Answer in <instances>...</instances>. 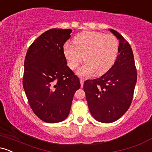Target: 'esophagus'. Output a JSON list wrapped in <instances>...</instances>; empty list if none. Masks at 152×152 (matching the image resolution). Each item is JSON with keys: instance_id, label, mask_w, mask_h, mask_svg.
Instances as JSON below:
<instances>
[{"instance_id": "obj_1", "label": "esophagus", "mask_w": 152, "mask_h": 152, "mask_svg": "<svg viewBox=\"0 0 152 152\" xmlns=\"http://www.w3.org/2000/svg\"><path fill=\"white\" fill-rule=\"evenodd\" d=\"M83 82H84V80H83V78H81V79H80V83H81V86L82 88H83Z\"/></svg>"}]
</instances>
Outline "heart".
Listing matches in <instances>:
<instances>
[{
	"instance_id": "heart-1",
	"label": "heart",
	"mask_w": 152,
	"mask_h": 152,
	"mask_svg": "<svg viewBox=\"0 0 152 152\" xmlns=\"http://www.w3.org/2000/svg\"><path fill=\"white\" fill-rule=\"evenodd\" d=\"M73 45L66 43L64 53L68 65L76 71L84 57L86 63L78 71L81 76H89L95 72L103 75L112 67L118 52V41L112 34L86 31L78 34L73 39Z\"/></svg>"
}]
</instances>
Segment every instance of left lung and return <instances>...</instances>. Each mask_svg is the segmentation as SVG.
<instances>
[{
  "label": "left lung",
  "instance_id": "1",
  "mask_svg": "<svg viewBox=\"0 0 152 152\" xmlns=\"http://www.w3.org/2000/svg\"><path fill=\"white\" fill-rule=\"evenodd\" d=\"M109 31L119 40L116 61L100 78L86 80L83 84L90 113L102 123L114 122L125 114L132 104L137 79L129 43L117 31Z\"/></svg>",
  "mask_w": 152,
  "mask_h": 152
}]
</instances>
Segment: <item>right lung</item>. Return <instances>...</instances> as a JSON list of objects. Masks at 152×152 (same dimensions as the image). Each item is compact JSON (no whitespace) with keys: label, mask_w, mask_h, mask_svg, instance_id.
<instances>
[{"label":"right lung","mask_w":152,"mask_h":152,"mask_svg":"<svg viewBox=\"0 0 152 152\" xmlns=\"http://www.w3.org/2000/svg\"><path fill=\"white\" fill-rule=\"evenodd\" d=\"M71 32L50 29L36 38L26 53L23 86L34 114L47 123L67 118L75 92L81 87L64 53Z\"/></svg>","instance_id":"right-lung-1"}]
</instances>
